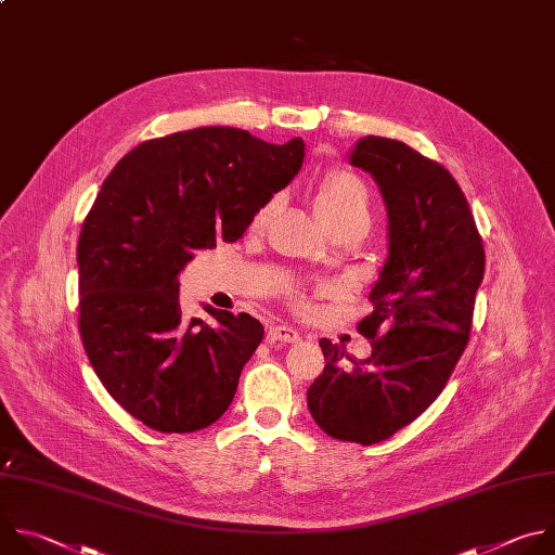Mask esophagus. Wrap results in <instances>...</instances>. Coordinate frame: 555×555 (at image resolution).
I'll return each mask as SVG.
<instances>
[{
    "label": "esophagus",
    "instance_id": "esophagus-1",
    "mask_svg": "<svg viewBox=\"0 0 555 555\" xmlns=\"http://www.w3.org/2000/svg\"><path fill=\"white\" fill-rule=\"evenodd\" d=\"M299 341V332L288 327V325H273L269 332H267V344L271 346H291V344H297Z\"/></svg>",
    "mask_w": 555,
    "mask_h": 555
}]
</instances>
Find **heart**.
<instances>
[{
	"mask_svg": "<svg viewBox=\"0 0 555 555\" xmlns=\"http://www.w3.org/2000/svg\"><path fill=\"white\" fill-rule=\"evenodd\" d=\"M273 207H275V203L271 201L256 211V216L251 220V232H262L267 228L269 218L273 214ZM314 209L323 223L327 225V230L337 228L341 223H348V220H357V218L370 220L367 188L352 172H332L323 179V183L319 185V190L314 194ZM325 291L327 288H319L314 293H325ZM286 297L304 314L312 312V308H314L312 295L304 288H286Z\"/></svg>",
	"mask_w": 555,
	"mask_h": 555,
	"instance_id": "b5f03b06",
	"label": "heart"
}]
</instances>
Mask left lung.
<instances>
[{
  "label": "left lung",
  "mask_w": 555,
  "mask_h": 555,
  "mask_svg": "<svg viewBox=\"0 0 555 555\" xmlns=\"http://www.w3.org/2000/svg\"><path fill=\"white\" fill-rule=\"evenodd\" d=\"M350 164L380 188L389 258L370 293L374 310L359 323L372 357L354 361L321 339L325 367L308 389V409L330 437L372 447L447 387L470 339L486 254L468 201L441 164L378 135L363 138Z\"/></svg>",
  "instance_id": "obj_1"
}]
</instances>
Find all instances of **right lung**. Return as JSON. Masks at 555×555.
I'll return each mask as SVG.
<instances>
[{
	"instance_id": "right-lung-1",
	"label": "right lung",
	"mask_w": 555,
	"mask_h": 555,
	"mask_svg": "<svg viewBox=\"0 0 555 555\" xmlns=\"http://www.w3.org/2000/svg\"><path fill=\"white\" fill-rule=\"evenodd\" d=\"M301 162V138L203 127L142 142L104 179L76 249L78 330L104 389L153 430H201L232 404L264 327L209 306L214 323L185 319L177 278L194 249L243 238Z\"/></svg>"
}]
</instances>
